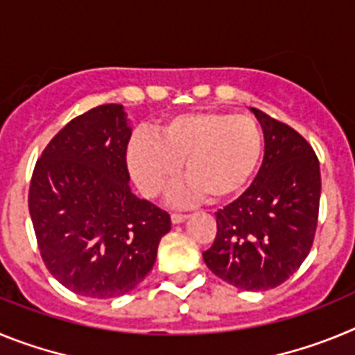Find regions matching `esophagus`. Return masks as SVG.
Masks as SVG:
<instances>
[{"mask_svg": "<svg viewBox=\"0 0 355 355\" xmlns=\"http://www.w3.org/2000/svg\"><path fill=\"white\" fill-rule=\"evenodd\" d=\"M171 218H172V222H174V224H181V222H184L188 218V215L187 213H180V211H174L171 215Z\"/></svg>", "mask_w": 355, "mask_h": 355, "instance_id": "obj_1", "label": "esophagus"}]
</instances>
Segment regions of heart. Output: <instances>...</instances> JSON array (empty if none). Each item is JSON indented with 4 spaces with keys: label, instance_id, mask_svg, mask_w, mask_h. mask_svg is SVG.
Masks as SVG:
<instances>
[{
    "label": "heart",
    "instance_id": "b5f03b06",
    "mask_svg": "<svg viewBox=\"0 0 355 355\" xmlns=\"http://www.w3.org/2000/svg\"><path fill=\"white\" fill-rule=\"evenodd\" d=\"M263 131L254 119L229 112H192L168 119L153 133L133 137L128 147L131 174L146 196L156 197L181 172L184 193L218 202L250 183L263 156Z\"/></svg>",
    "mask_w": 355,
    "mask_h": 355
}]
</instances>
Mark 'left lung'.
<instances>
[{"mask_svg": "<svg viewBox=\"0 0 355 355\" xmlns=\"http://www.w3.org/2000/svg\"><path fill=\"white\" fill-rule=\"evenodd\" d=\"M265 156L252 184L215 213L216 236L202 252L209 270L245 291L283 284L311 250L318 224L320 162L302 135L252 108Z\"/></svg>", "mask_w": 355, "mask_h": 355, "instance_id": "8db88e82", "label": "left lung"}]
</instances>
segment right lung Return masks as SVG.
<instances>
[{"label": "right lung", "mask_w": 355, "mask_h": 355, "mask_svg": "<svg viewBox=\"0 0 355 355\" xmlns=\"http://www.w3.org/2000/svg\"><path fill=\"white\" fill-rule=\"evenodd\" d=\"M130 139L122 105L96 106L53 137L31 175L28 208L44 265L90 299L139 286L171 231L167 211L131 193Z\"/></svg>", "instance_id": "add662e5"}]
</instances>
